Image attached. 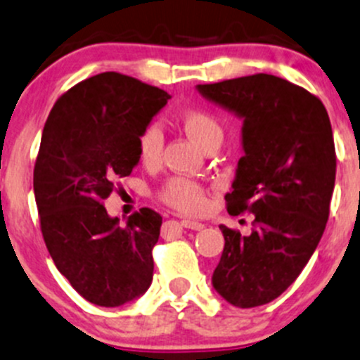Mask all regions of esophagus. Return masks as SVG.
<instances>
[{"label":"esophagus","mask_w":360,"mask_h":360,"mask_svg":"<svg viewBox=\"0 0 360 360\" xmlns=\"http://www.w3.org/2000/svg\"><path fill=\"white\" fill-rule=\"evenodd\" d=\"M180 224H181V227L191 229V231H202V229H205V225L199 224V221H195V220H181Z\"/></svg>","instance_id":"esophagus-1"}]
</instances>
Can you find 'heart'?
Here are the masks:
<instances>
[{"label": "heart", "mask_w": 360, "mask_h": 360, "mask_svg": "<svg viewBox=\"0 0 360 360\" xmlns=\"http://www.w3.org/2000/svg\"><path fill=\"white\" fill-rule=\"evenodd\" d=\"M180 124L195 146L206 150L211 146H220L224 140V128L220 121L211 112L202 109H188L180 116ZM162 153V131L159 126L149 124L139 136L140 161L147 166H154L161 159ZM162 201L181 213H199L206 206L205 191L199 184L181 179H172L166 181L159 192Z\"/></svg>", "instance_id": "b5f03b06"}]
</instances>
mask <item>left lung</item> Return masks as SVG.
Returning <instances> with one entry per match:
<instances>
[{"label":"left lung","instance_id":"8db88e82","mask_svg":"<svg viewBox=\"0 0 360 360\" xmlns=\"http://www.w3.org/2000/svg\"><path fill=\"white\" fill-rule=\"evenodd\" d=\"M195 90L243 120L229 214L250 211V236L225 237L211 284L239 309L265 305L291 286L316 251L336 176L333 129L317 97L272 74L236 77Z\"/></svg>","mask_w":360,"mask_h":360}]
</instances>
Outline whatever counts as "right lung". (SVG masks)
Here are the masks:
<instances>
[{"mask_svg":"<svg viewBox=\"0 0 360 360\" xmlns=\"http://www.w3.org/2000/svg\"><path fill=\"white\" fill-rule=\"evenodd\" d=\"M172 98L120 72H102L62 95L44 124L34 166L43 239L58 272L84 300L121 307L153 283L161 214L128 221L103 201L140 162L139 136Z\"/></svg>","mask_w":360,"mask_h":360,"instance_id":"add662e5","label":"right lung"}]
</instances>
